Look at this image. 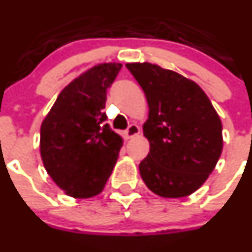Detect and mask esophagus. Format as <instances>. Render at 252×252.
Wrapping results in <instances>:
<instances>
[{
    "mask_svg": "<svg viewBox=\"0 0 252 252\" xmlns=\"http://www.w3.org/2000/svg\"><path fill=\"white\" fill-rule=\"evenodd\" d=\"M139 132H141L139 127L137 126V125H134V124H131V125L127 127L125 133H126L127 138H133V137L138 136Z\"/></svg>",
    "mask_w": 252,
    "mask_h": 252,
    "instance_id": "1",
    "label": "esophagus"
}]
</instances>
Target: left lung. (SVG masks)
Here are the masks:
<instances>
[{"label": "left lung", "mask_w": 252, "mask_h": 252, "mask_svg": "<svg viewBox=\"0 0 252 252\" xmlns=\"http://www.w3.org/2000/svg\"><path fill=\"white\" fill-rule=\"evenodd\" d=\"M148 101L143 134L149 153L139 163L147 188L179 198L203 185L223 149L221 121L197 83L148 62L127 63Z\"/></svg>", "instance_id": "obj_1"}]
</instances>
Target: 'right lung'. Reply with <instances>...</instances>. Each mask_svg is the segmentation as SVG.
Wrapping results in <instances>:
<instances>
[{
    "label": "right lung",
    "mask_w": 252,
    "mask_h": 252,
    "mask_svg": "<svg viewBox=\"0 0 252 252\" xmlns=\"http://www.w3.org/2000/svg\"><path fill=\"white\" fill-rule=\"evenodd\" d=\"M123 64L92 67L57 96L40 128V154L47 174L66 195L89 198L103 191L123 138L105 124L106 91Z\"/></svg>",
    "instance_id": "add662e5"
}]
</instances>
